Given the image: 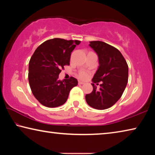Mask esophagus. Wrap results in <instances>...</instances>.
Instances as JSON below:
<instances>
[{
  "instance_id": "1",
  "label": "esophagus",
  "mask_w": 155,
  "mask_h": 155,
  "mask_svg": "<svg viewBox=\"0 0 155 155\" xmlns=\"http://www.w3.org/2000/svg\"><path fill=\"white\" fill-rule=\"evenodd\" d=\"M85 83L84 82H83V81H78V84H79V85H83V84H84Z\"/></svg>"
}]
</instances>
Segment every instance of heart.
<instances>
[{"mask_svg": "<svg viewBox=\"0 0 155 155\" xmlns=\"http://www.w3.org/2000/svg\"><path fill=\"white\" fill-rule=\"evenodd\" d=\"M90 75V74L88 72L81 71L79 72V74H78V77H79L81 79H82V80H85L89 78Z\"/></svg>", "mask_w": 155, "mask_h": 155, "instance_id": "obj_1", "label": "heart"}]
</instances>
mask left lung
Segmentation results:
<instances>
[{"label":"left lung","mask_w":155,"mask_h":155,"mask_svg":"<svg viewBox=\"0 0 155 155\" xmlns=\"http://www.w3.org/2000/svg\"><path fill=\"white\" fill-rule=\"evenodd\" d=\"M90 43L89 45L98 54L99 63L92 81L103 83L98 90L94 83L91 84L93 91L86 94L85 100L92 108L106 109L121 98L128 83V67L121 52L115 47L101 41Z\"/></svg>","instance_id":"8db88e82"}]
</instances>
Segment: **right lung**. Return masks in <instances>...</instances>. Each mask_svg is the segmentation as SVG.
<instances>
[{"label": "right lung", "instance_id": "1", "mask_svg": "<svg viewBox=\"0 0 155 155\" xmlns=\"http://www.w3.org/2000/svg\"><path fill=\"white\" fill-rule=\"evenodd\" d=\"M78 40L54 38L46 40L34 52L28 64V82L35 98L42 105L53 108L66 102L70 91L77 85L74 77L60 81L64 65H70L71 52Z\"/></svg>", "mask_w": 155, "mask_h": 155}]
</instances>
